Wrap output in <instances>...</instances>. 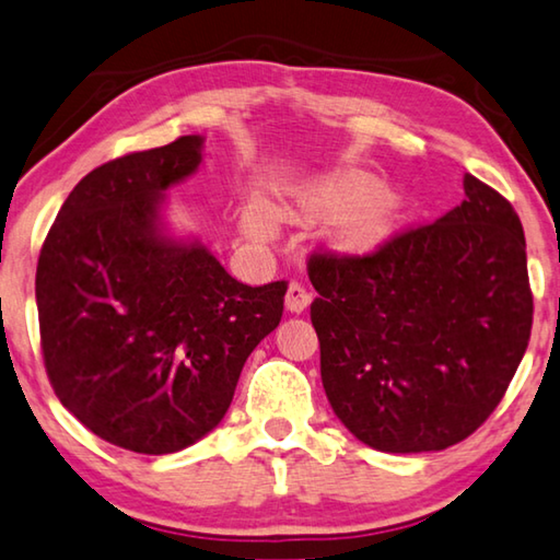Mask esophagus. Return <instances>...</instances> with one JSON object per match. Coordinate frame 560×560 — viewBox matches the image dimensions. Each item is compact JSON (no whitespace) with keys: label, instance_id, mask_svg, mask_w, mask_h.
Instances as JSON below:
<instances>
[{"label":"esophagus","instance_id":"esophagus-1","mask_svg":"<svg viewBox=\"0 0 560 560\" xmlns=\"http://www.w3.org/2000/svg\"><path fill=\"white\" fill-rule=\"evenodd\" d=\"M310 302H313V292H310L302 282L292 280L290 288H288V295H285V307L290 313H302Z\"/></svg>","mask_w":560,"mask_h":560}]
</instances>
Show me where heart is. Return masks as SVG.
<instances>
[{"label": "heart", "mask_w": 560, "mask_h": 560, "mask_svg": "<svg viewBox=\"0 0 560 560\" xmlns=\"http://www.w3.org/2000/svg\"><path fill=\"white\" fill-rule=\"evenodd\" d=\"M384 196V188L377 178L366 176V173H347V176L337 178L325 186L319 194L310 198L307 208L315 213H342V210H360L372 202L370 213L357 218L354 223L347 228V233L354 241H374V237L384 233L387 225V203L380 200ZM250 228L255 233H268L270 231V218L262 213L250 215Z\"/></svg>", "instance_id": "obj_1"}]
</instances>
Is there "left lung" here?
Wrapping results in <instances>:
<instances>
[{
  "label": "left lung",
  "mask_w": 560,
  "mask_h": 560,
  "mask_svg": "<svg viewBox=\"0 0 560 560\" xmlns=\"http://www.w3.org/2000/svg\"><path fill=\"white\" fill-rule=\"evenodd\" d=\"M464 194L462 206L372 253L310 255L323 387L342 424L377 452L464 442L524 360L534 323L524 228L471 173Z\"/></svg>",
  "instance_id": "1"
}]
</instances>
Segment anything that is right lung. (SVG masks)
<instances>
[{
    "label": "right lung",
    "instance_id": "add662e5",
    "mask_svg": "<svg viewBox=\"0 0 560 560\" xmlns=\"http://www.w3.org/2000/svg\"><path fill=\"white\" fill-rule=\"evenodd\" d=\"M203 139L126 153L63 200L36 265L42 354L59 401L128 452L173 454L220 424L243 364L280 325L288 282L250 288L161 231L163 190Z\"/></svg>",
    "mask_w": 560,
    "mask_h": 560
}]
</instances>
